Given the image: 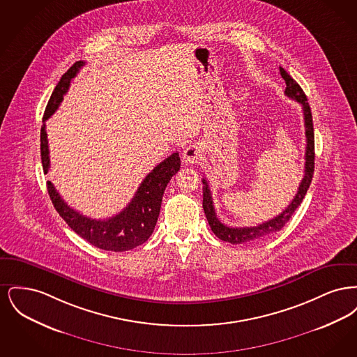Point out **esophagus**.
<instances>
[{
    "label": "esophagus",
    "mask_w": 357,
    "mask_h": 357,
    "mask_svg": "<svg viewBox=\"0 0 357 357\" xmlns=\"http://www.w3.org/2000/svg\"><path fill=\"white\" fill-rule=\"evenodd\" d=\"M202 159V151L198 146L190 144L183 150V160L187 165H197Z\"/></svg>",
    "instance_id": "obj_1"
}]
</instances>
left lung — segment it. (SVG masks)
Returning <instances> with one entry per match:
<instances>
[{"instance_id":"8db88e82","label":"left lung","mask_w":357,"mask_h":357,"mask_svg":"<svg viewBox=\"0 0 357 357\" xmlns=\"http://www.w3.org/2000/svg\"><path fill=\"white\" fill-rule=\"evenodd\" d=\"M280 72H281V76H282V79L285 80V84H287L285 95L303 105L306 136L304 178H303V181L298 186V191L294 195L293 201L289 204L288 207L281 214H278L271 221L264 222L258 226H250V227H230V226L222 223L218 220L217 214H215V208H214V204H213V197H211V191L208 188V183H207L206 179H202L204 185V210L208 225H210L213 233L217 237L222 239V241H225V242H230L233 245L250 242V241H255V239H262V238L269 237L274 233L280 231L285 226V223H288L290 217L296 211V208L303 202L306 191L310 186L312 178H313V172H314V134H313V120H312L310 107H309V102H307L303 88L297 84V82L289 75L285 69L280 67Z\"/></svg>"}]
</instances>
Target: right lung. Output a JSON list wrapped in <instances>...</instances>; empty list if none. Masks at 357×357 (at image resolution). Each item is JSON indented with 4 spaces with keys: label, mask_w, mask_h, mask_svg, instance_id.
Returning a JSON list of instances; mask_svg holds the SVG:
<instances>
[{
    "label": "right lung",
    "mask_w": 357,
    "mask_h": 357,
    "mask_svg": "<svg viewBox=\"0 0 357 357\" xmlns=\"http://www.w3.org/2000/svg\"><path fill=\"white\" fill-rule=\"evenodd\" d=\"M84 61H76L70 68L61 76L59 84L52 92L51 99L44 112L41 126V162L44 172L48 174L51 167L48 137L45 131V121L51 118L54 111L63 102L64 95L68 91L70 80L84 66ZM181 169L179 153H174L159 163L140 183L136 190L135 197L131 202L123 208L119 214L107 220H92L88 218L75 208L69 207L60 197L51 181L47 182L48 194L52 204L60 217L68 223L69 227L84 238L91 245L111 252H126L144 243L153 234L155 225L159 217L163 192L171 178Z\"/></svg>",
    "instance_id": "obj_1"
}]
</instances>
